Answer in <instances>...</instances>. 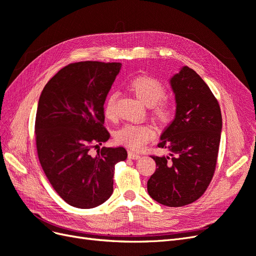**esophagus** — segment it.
<instances>
[{
	"instance_id": "34e87169",
	"label": "esophagus",
	"mask_w": 256,
	"mask_h": 256,
	"mask_svg": "<svg viewBox=\"0 0 256 256\" xmlns=\"http://www.w3.org/2000/svg\"><path fill=\"white\" fill-rule=\"evenodd\" d=\"M128 158L129 159H138V158H140V154H138L136 152H134V150H129L128 152Z\"/></svg>"
}]
</instances>
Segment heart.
Returning a JSON list of instances; mask_svg holds the SVG:
<instances>
[{
  "label": "heart",
  "mask_w": 256,
  "mask_h": 256,
  "mask_svg": "<svg viewBox=\"0 0 256 256\" xmlns=\"http://www.w3.org/2000/svg\"><path fill=\"white\" fill-rule=\"evenodd\" d=\"M128 88L141 100L146 106H150V115L160 125H166L172 120L174 106L171 102L164 100L166 88L159 80L152 76H138L131 80ZM115 94L106 98L104 104V115L108 120L116 118L115 112ZM154 136V129L146 124H126L115 134L118 143L125 145L129 148L140 150Z\"/></svg>",
  "instance_id": "heart-1"
}]
</instances>
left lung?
Returning a JSON list of instances; mask_svg holds the SVG:
<instances>
[{
    "label": "left lung",
    "instance_id": "obj_1",
    "mask_svg": "<svg viewBox=\"0 0 256 256\" xmlns=\"http://www.w3.org/2000/svg\"><path fill=\"white\" fill-rule=\"evenodd\" d=\"M170 83L175 94V118L158 144L170 150V156H152L156 171L147 182V191L162 205L180 207L202 196L212 180L222 115L218 100L193 69L184 66Z\"/></svg>",
    "mask_w": 256,
    "mask_h": 256
}]
</instances>
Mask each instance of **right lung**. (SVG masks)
<instances>
[{
	"label": "right lung",
	"mask_w": 256,
	"mask_h": 256,
	"mask_svg": "<svg viewBox=\"0 0 256 256\" xmlns=\"http://www.w3.org/2000/svg\"><path fill=\"white\" fill-rule=\"evenodd\" d=\"M120 63L78 62L62 68L44 88L38 102L35 138L40 166L65 202L88 209L113 192L115 164L126 160L124 147H102L104 102ZM92 148H98L95 156Z\"/></svg>",
	"instance_id": "obj_1"
}]
</instances>
